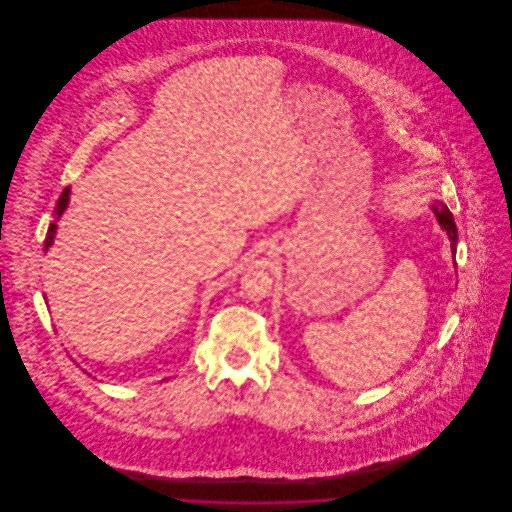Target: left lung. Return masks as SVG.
Returning a JSON list of instances; mask_svg holds the SVG:
<instances>
[{
	"mask_svg": "<svg viewBox=\"0 0 512 512\" xmlns=\"http://www.w3.org/2000/svg\"><path fill=\"white\" fill-rule=\"evenodd\" d=\"M432 211L438 219L439 226L445 230V234L449 236V242H451V253H453V259H455V253H457V240H459V234H457V224L453 220L451 211L447 209V205L443 203H436L432 205Z\"/></svg>",
	"mask_w": 512,
	"mask_h": 512,
	"instance_id": "obj_1",
	"label": "left lung"
}]
</instances>
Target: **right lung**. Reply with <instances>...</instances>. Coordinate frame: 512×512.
Listing matches in <instances>:
<instances>
[{"label":"right lung","mask_w":512,"mask_h":512,"mask_svg":"<svg viewBox=\"0 0 512 512\" xmlns=\"http://www.w3.org/2000/svg\"><path fill=\"white\" fill-rule=\"evenodd\" d=\"M69 197H71V188H65L63 194L59 195V201H57V207L53 211L55 220L49 224L48 236H46V244H44V251H48L51 244H53V238H55V232H57V220L61 219V215L65 213L67 205H69Z\"/></svg>","instance_id":"1"}]
</instances>
